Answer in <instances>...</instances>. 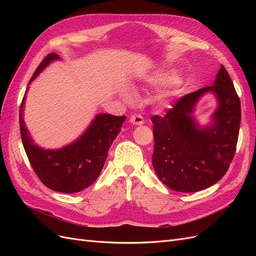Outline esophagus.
I'll use <instances>...</instances> for the list:
<instances>
[{
  "mask_svg": "<svg viewBox=\"0 0 256 256\" xmlns=\"http://www.w3.org/2000/svg\"><path fill=\"white\" fill-rule=\"evenodd\" d=\"M129 122L132 124V125L138 126V125H142V124H144V118H142L140 114H134V115L130 116Z\"/></svg>",
  "mask_w": 256,
  "mask_h": 256,
  "instance_id": "1",
  "label": "esophagus"
}]
</instances>
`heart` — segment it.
<instances>
[{
    "label": "heart",
    "instance_id": "1",
    "mask_svg": "<svg viewBox=\"0 0 256 256\" xmlns=\"http://www.w3.org/2000/svg\"><path fill=\"white\" fill-rule=\"evenodd\" d=\"M170 81H171V80H170L168 78H166V76H161V78L158 79V82H159L160 84H166V83H168ZM122 96L124 99L128 100V99L130 98V92H128V90H122Z\"/></svg>",
    "mask_w": 256,
    "mask_h": 256
}]
</instances>
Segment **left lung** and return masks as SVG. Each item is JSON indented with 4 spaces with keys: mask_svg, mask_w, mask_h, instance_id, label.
<instances>
[{
    "mask_svg": "<svg viewBox=\"0 0 256 256\" xmlns=\"http://www.w3.org/2000/svg\"><path fill=\"white\" fill-rule=\"evenodd\" d=\"M212 92L218 108L213 124L200 126L192 114L198 99ZM242 106L222 65L212 85L184 95L164 116L154 115L152 166L159 180L178 192H196L219 182L228 172L238 141Z\"/></svg>",
    "mask_w": 256,
    "mask_h": 256,
    "instance_id": "8db88e82",
    "label": "left lung"
}]
</instances>
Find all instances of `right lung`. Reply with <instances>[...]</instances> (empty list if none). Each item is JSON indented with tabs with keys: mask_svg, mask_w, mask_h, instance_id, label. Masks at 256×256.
<instances>
[{
	"mask_svg": "<svg viewBox=\"0 0 256 256\" xmlns=\"http://www.w3.org/2000/svg\"><path fill=\"white\" fill-rule=\"evenodd\" d=\"M56 60H60L58 54H48L37 67L30 83ZM26 95V92L20 106V134L30 164L38 178L46 187L62 193H76L90 187L102 172L108 152L120 132L126 116L98 114L74 142L58 150H44L34 143L23 120Z\"/></svg>",
	"mask_w": 256,
	"mask_h": 256,
	"instance_id": "right-lung-1",
	"label": "right lung"
}]
</instances>
